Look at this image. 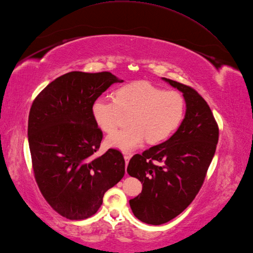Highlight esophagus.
Here are the masks:
<instances>
[{
	"label": "esophagus",
	"mask_w": 253,
	"mask_h": 253,
	"mask_svg": "<svg viewBox=\"0 0 253 253\" xmlns=\"http://www.w3.org/2000/svg\"><path fill=\"white\" fill-rule=\"evenodd\" d=\"M130 156H128V155H125V160H126V164L127 165L128 164V161H130Z\"/></svg>",
	"instance_id": "esophagus-1"
}]
</instances>
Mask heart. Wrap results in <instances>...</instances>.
<instances>
[{
    "label": "heart",
    "mask_w": 253,
    "mask_h": 253,
    "mask_svg": "<svg viewBox=\"0 0 253 253\" xmlns=\"http://www.w3.org/2000/svg\"><path fill=\"white\" fill-rule=\"evenodd\" d=\"M184 108L180 92L164 90L147 80H135L121 85L115 98H95L91 112L96 125L106 133H113L121 125L122 113L130 114L127 121L131 126L110 135L107 144L132 150L146 140L158 144L169 137L180 125Z\"/></svg>",
    "instance_id": "obj_1"
}]
</instances>
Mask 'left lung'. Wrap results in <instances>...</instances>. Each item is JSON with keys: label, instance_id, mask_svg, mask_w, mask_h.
Here are the masks:
<instances>
[{"label": "left lung", "instance_id": "8db88e82", "mask_svg": "<svg viewBox=\"0 0 253 253\" xmlns=\"http://www.w3.org/2000/svg\"><path fill=\"white\" fill-rule=\"evenodd\" d=\"M182 92L187 110L176 133L141 155H134L127 173L143 183L141 193L130 200L135 217L160 225L181 213L198 195L219 139V126L211 107L190 85L163 78Z\"/></svg>", "mask_w": 253, "mask_h": 253}]
</instances>
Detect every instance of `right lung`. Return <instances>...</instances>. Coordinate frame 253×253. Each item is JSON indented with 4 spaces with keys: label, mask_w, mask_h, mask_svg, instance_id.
Instances as JSON below:
<instances>
[{
    "label": "right lung",
    "mask_w": 253,
    "mask_h": 253,
    "mask_svg": "<svg viewBox=\"0 0 253 253\" xmlns=\"http://www.w3.org/2000/svg\"><path fill=\"white\" fill-rule=\"evenodd\" d=\"M118 82L109 72H70L42 89L31 106L28 138L35 181L66 219L93 215L106 191L125 176L120 150L95 155L103 132L91 112L95 98Z\"/></svg>",
    "instance_id": "obj_1"
}]
</instances>
